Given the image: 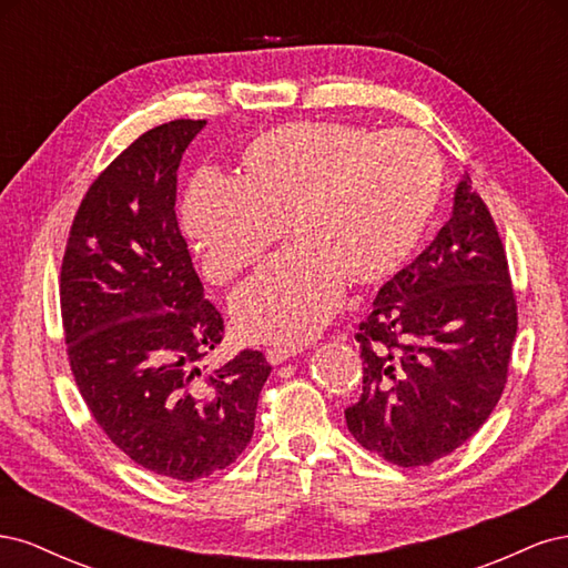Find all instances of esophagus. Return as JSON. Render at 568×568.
<instances>
[{
    "mask_svg": "<svg viewBox=\"0 0 568 568\" xmlns=\"http://www.w3.org/2000/svg\"><path fill=\"white\" fill-rule=\"evenodd\" d=\"M298 353H301V348L274 346V348H267V351H265V357H267L270 365H282V363H286L288 357H294V355H298Z\"/></svg>",
    "mask_w": 568,
    "mask_h": 568,
    "instance_id": "obj_1",
    "label": "esophagus"
}]
</instances>
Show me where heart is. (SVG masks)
<instances>
[{
    "label": "heart",
    "mask_w": 568,
    "mask_h": 568,
    "mask_svg": "<svg viewBox=\"0 0 568 568\" xmlns=\"http://www.w3.org/2000/svg\"><path fill=\"white\" fill-rule=\"evenodd\" d=\"M443 161L426 136L343 123H288L239 151L234 180L203 170L186 186L182 230L201 272L230 284L286 232L291 246L232 298L239 334L303 343L332 320L343 288L374 291L432 234Z\"/></svg>",
    "instance_id": "obj_1"
}]
</instances>
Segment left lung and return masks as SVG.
Here are the masks:
<instances>
[{
	"label": "left lung",
	"mask_w": 568,
	"mask_h": 568,
	"mask_svg": "<svg viewBox=\"0 0 568 568\" xmlns=\"http://www.w3.org/2000/svg\"><path fill=\"white\" fill-rule=\"evenodd\" d=\"M517 324L505 246L464 175L450 220L359 322L363 395L348 432L398 467L450 455L500 400Z\"/></svg>",
	"instance_id": "left-lung-1"
}]
</instances>
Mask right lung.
<instances>
[{
	"instance_id": "obj_1",
	"label": "right lung",
	"mask_w": 568,
	"mask_h": 568,
	"mask_svg": "<svg viewBox=\"0 0 568 568\" xmlns=\"http://www.w3.org/2000/svg\"><path fill=\"white\" fill-rule=\"evenodd\" d=\"M205 120L144 132L84 194L61 265V317L80 395L140 467L205 478L244 453L270 376L261 351L203 372L225 334L178 227V168Z\"/></svg>"
}]
</instances>
